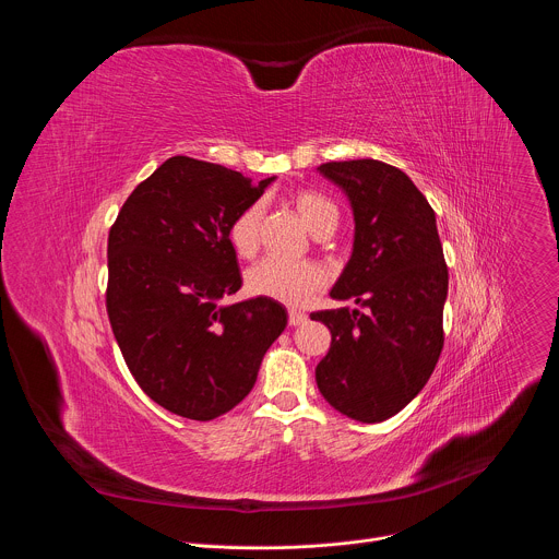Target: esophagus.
Returning <instances> with one entry per match:
<instances>
[{
	"instance_id": "obj_1",
	"label": "esophagus",
	"mask_w": 559,
	"mask_h": 559,
	"mask_svg": "<svg viewBox=\"0 0 559 559\" xmlns=\"http://www.w3.org/2000/svg\"><path fill=\"white\" fill-rule=\"evenodd\" d=\"M302 323H307V313H302V311H298V309H289V325H292V328H298V325H302Z\"/></svg>"
}]
</instances>
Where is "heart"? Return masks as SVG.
Listing matches in <instances>:
<instances>
[{
    "label": "heart",
    "instance_id": "b5f03b06",
    "mask_svg": "<svg viewBox=\"0 0 559 559\" xmlns=\"http://www.w3.org/2000/svg\"><path fill=\"white\" fill-rule=\"evenodd\" d=\"M294 205L313 236L323 234L338 225L336 205L318 192H298ZM261 229H263V205L252 203L229 225V243L241 259H252L261 248ZM328 281L323 265L313 261L287 263L278 259H267L248 272L246 285L252 296L270 298L283 305H305Z\"/></svg>",
    "mask_w": 559,
    "mask_h": 559
}]
</instances>
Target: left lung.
Segmentation results:
<instances>
[{
    "label": "left lung",
    "mask_w": 559,
    "mask_h": 559,
    "mask_svg": "<svg viewBox=\"0 0 559 559\" xmlns=\"http://www.w3.org/2000/svg\"><path fill=\"white\" fill-rule=\"evenodd\" d=\"M316 170L354 212L352 257L330 296L364 307L311 313L332 332L316 384L343 416L382 423L423 391L442 352L449 272L436 212L403 170L376 158Z\"/></svg>",
    "instance_id": "1"
}]
</instances>
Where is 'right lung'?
Masks as SVG:
<instances>
[{"mask_svg": "<svg viewBox=\"0 0 559 559\" xmlns=\"http://www.w3.org/2000/svg\"><path fill=\"white\" fill-rule=\"evenodd\" d=\"M276 177L252 186L218 164L173 156L123 203L108 236L110 325L139 386L164 409L214 420L252 391L287 328L270 298L241 289L229 225Z\"/></svg>", "mask_w": 559, "mask_h": 559, "instance_id": "obj_1", "label": "right lung"}]
</instances>
